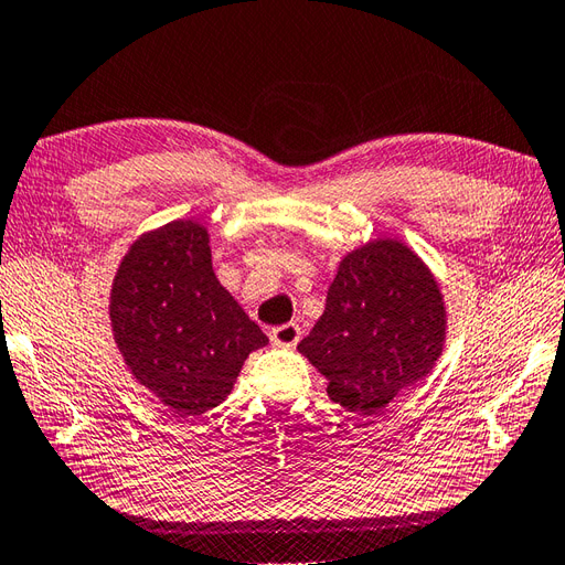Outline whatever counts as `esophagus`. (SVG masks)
<instances>
[{"label": "esophagus", "mask_w": 565, "mask_h": 565, "mask_svg": "<svg viewBox=\"0 0 565 565\" xmlns=\"http://www.w3.org/2000/svg\"><path fill=\"white\" fill-rule=\"evenodd\" d=\"M269 334H271V342L277 344V347L291 349V347H296L300 342V327L296 322H286V324L274 327Z\"/></svg>", "instance_id": "obj_1"}]
</instances>
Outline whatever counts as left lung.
<instances>
[{
  "instance_id": "1",
  "label": "left lung",
  "mask_w": 565,
  "mask_h": 565,
  "mask_svg": "<svg viewBox=\"0 0 565 565\" xmlns=\"http://www.w3.org/2000/svg\"><path fill=\"white\" fill-rule=\"evenodd\" d=\"M448 339L436 274L399 238L349 250L327 288L324 312L298 351L327 377V395L365 416L422 383Z\"/></svg>"
}]
</instances>
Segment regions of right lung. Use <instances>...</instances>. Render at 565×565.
I'll return each instance as SVG.
<instances>
[{"label": "right lung", "instance_id": "add662e5", "mask_svg": "<svg viewBox=\"0 0 565 565\" xmlns=\"http://www.w3.org/2000/svg\"><path fill=\"white\" fill-rule=\"evenodd\" d=\"M108 315L127 371L178 418L218 406L245 359L269 344L218 284L209 231L192 218L151 228L129 245Z\"/></svg>", "mask_w": 565, "mask_h": 565}]
</instances>
